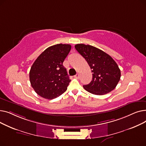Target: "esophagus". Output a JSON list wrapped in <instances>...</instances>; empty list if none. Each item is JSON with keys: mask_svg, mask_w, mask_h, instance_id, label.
<instances>
[{"mask_svg": "<svg viewBox=\"0 0 146 146\" xmlns=\"http://www.w3.org/2000/svg\"><path fill=\"white\" fill-rule=\"evenodd\" d=\"M74 78H76V79H79V78H80V76H79V73H77L74 76Z\"/></svg>", "mask_w": 146, "mask_h": 146, "instance_id": "obj_1", "label": "esophagus"}]
</instances>
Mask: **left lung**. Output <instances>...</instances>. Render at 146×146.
Returning a JSON list of instances; mask_svg holds the SVG:
<instances>
[{
  "mask_svg": "<svg viewBox=\"0 0 146 146\" xmlns=\"http://www.w3.org/2000/svg\"><path fill=\"white\" fill-rule=\"evenodd\" d=\"M74 47L84 57L92 73V80L83 88L97 95L108 94L117 86L121 71L117 63L108 54L90 45L76 44Z\"/></svg>",
  "mask_w": 146,
  "mask_h": 146,
  "instance_id": "1",
  "label": "left lung"
}]
</instances>
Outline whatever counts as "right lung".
Returning <instances> with one entry per match:
<instances>
[{
  "instance_id": "add662e5",
  "label": "right lung",
  "mask_w": 146,
  "mask_h": 146,
  "mask_svg": "<svg viewBox=\"0 0 146 146\" xmlns=\"http://www.w3.org/2000/svg\"><path fill=\"white\" fill-rule=\"evenodd\" d=\"M71 47L70 44H63L51 46L34 61L29 72V80L38 95L52 99L67 90L70 80L63 63Z\"/></svg>"
}]
</instances>
